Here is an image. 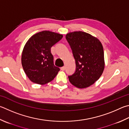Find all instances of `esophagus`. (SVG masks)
<instances>
[{
  "mask_svg": "<svg viewBox=\"0 0 129 129\" xmlns=\"http://www.w3.org/2000/svg\"><path fill=\"white\" fill-rule=\"evenodd\" d=\"M61 71H65V67H61Z\"/></svg>",
  "mask_w": 129,
  "mask_h": 129,
  "instance_id": "obj_1",
  "label": "esophagus"
}]
</instances>
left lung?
Listing matches in <instances>:
<instances>
[{"label": "left lung", "mask_w": 129, "mask_h": 129, "mask_svg": "<svg viewBox=\"0 0 129 129\" xmlns=\"http://www.w3.org/2000/svg\"><path fill=\"white\" fill-rule=\"evenodd\" d=\"M76 61V71L69 76L73 85L89 87L99 79L104 69L103 47L98 38L87 33L74 31L65 36Z\"/></svg>", "instance_id": "8db88e82"}]
</instances>
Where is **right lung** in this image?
Returning a JSON list of instances; mask_svg holds the SVG:
<instances>
[{"label":"right lung","instance_id":"obj_1","mask_svg":"<svg viewBox=\"0 0 129 129\" xmlns=\"http://www.w3.org/2000/svg\"><path fill=\"white\" fill-rule=\"evenodd\" d=\"M62 37L54 32L42 31L33 35L25 44L21 63L25 74L33 82L44 85L56 76L60 68L53 64L51 48Z\"/></svg>","mask_w":129,"mask_h":129}]
</instances>
